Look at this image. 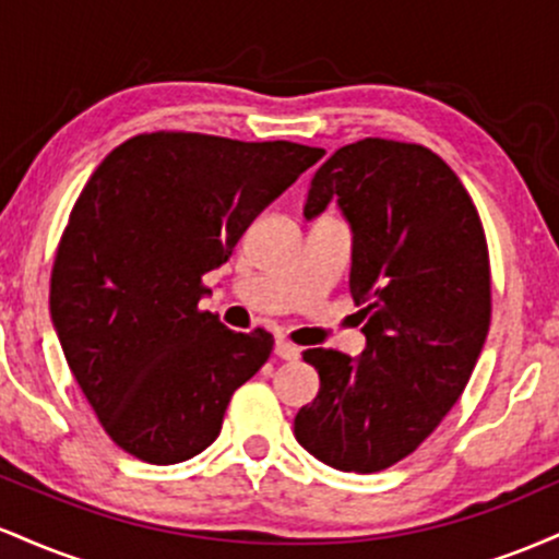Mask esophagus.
Wrapping results in <instances>:
<instances>
[{"label": "esophagus", "mask_w": 559, "mask_h": 559, "mask_svg": "<svg viewBox=\"0 0 559 559\" xmlns=\"http://www.w3.org/2000/svg\"><path fill=\"white\" fill-rule=\"evenodd\" d=\"M275 355H278L281 360H297L299 346H294L292 342H284V338H278V342H275Z\"/></svg>", "instance_id": "34e87169"}]
</instances>
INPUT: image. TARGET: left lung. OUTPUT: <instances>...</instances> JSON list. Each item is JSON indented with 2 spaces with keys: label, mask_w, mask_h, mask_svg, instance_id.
Masks as SVG:
<instances>
[{
  "label": "left lung",
  "mask_w": 559,
  "mask_h": 559,
  "mask_svg": "<svg viewBox=\"0 0 559 559\" xmlns=\"http://www.w3.org/2000/svg\"><path fill=\"white\" fill-rule=\"evenodd\" d=\"M338 204L352 228L349 292L365 352L307 349L320 391L294 418L312 457L376 473L413 454L467 386L491 323V271L476 204L420 144L362 139L320 165L312 221Z\"/></svg>",
  "instance_id": "obj_1"
}]
</instances>
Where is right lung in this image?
Masks as SVG:
<instances>
[{"label":"right lung","instance_id":"obj_1","mask_svg":"<svg viewBox=\"0 0 559 559\" xmlns=\"http://www.w3.org/2000/svg\"><path fill=\"white\" fill-rule=\"evenodd\" d=\"M325 150L294 141L139 133L83 186L52 267V323L107 436L173 465L217 439L234 391L273 352L199 310L204 273Z\"/></svg>","mask_w":559,"mask_h":559}]
</instances>
